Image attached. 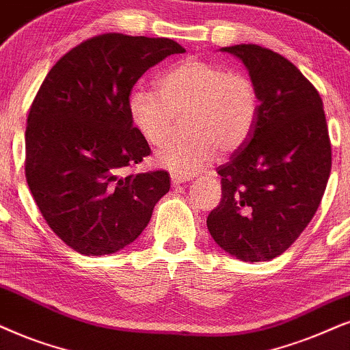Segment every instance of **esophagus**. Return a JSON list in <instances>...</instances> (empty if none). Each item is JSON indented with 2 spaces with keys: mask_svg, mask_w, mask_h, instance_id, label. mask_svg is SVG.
<instances>
[{
  "mask_svg": "<svg viewBox=\"0 0 350 350\" xmlns=\"http://www.w3.org/2000/svg\"><path fill=\"white\" fill-rule=\"evenodd\" d=\"M187 180H190V178H187V176H180V174H171V183H172V185H179V184H184V183H187Z\"/></svg>",
  "mask_w": 350,
  "mask_h": 350,
  "instance_id": "obj_1",
  "label": "esophagus"
}]
</instances>
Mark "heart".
Returning <instances> with one entry per match:
<instances>
[{"instance_id":"obj_1","label":"heart","mask_w":350,"mask_h":350,"mask_svg":"<svg viewBox=\"0 0 350 350\" xmlns=\"http://www.w3.org/2000/svg\"><path fill=\"white\" fill-rule=\"evenodd\" d=\"M127 111L150 145L170 137L176 118H183L184 137L158 150L154 160L176 174L205 170L218 153L239 152L254 134L260 113L255 82L244 72L185 57L157 79V92L137 87Z\"/></svg>"}]
</instances>
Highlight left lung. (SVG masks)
I'll return each instance as SVG.
<instances>
[{
	"instance_id": "8db88e82",
	"label": "left lung",
	"mask_w": 350,
	"mask_h": 350,
	"mask_svg": "<svg viewBox=\"0 0 350 350\" xmlns=\"http://www.w3.org/2000/svg\"><path fill=\"white\" fill-rule=\"evenodd\" d=\"M244 63L260 113L250 140L221 165V202L211 237L242 262H268L294 244L325 193L331 142L321 96L304 74L268 48H221Z\"/></svg>"
}]
</instances>
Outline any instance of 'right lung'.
<instances>
[{
    "instance_id": "add662e5",
    "label": "right lung",
    "mask_w": 350,
    "mask_h": 350,
    "mask_svg": "<svg viewBox=\"0 0 350 350\" xmlns=\"http://www.w3.org/2000/svg\"><path fill=\"white\" fill-rule=\"evenodd\" d=\"M184 51L170 38L96 35L66 53L40 85L25 129V178L48 226L79 254L129 245L170 190L163 170L124 176L150 154L127 98L152 66Z\"/></svg>"
}]
</instances>
